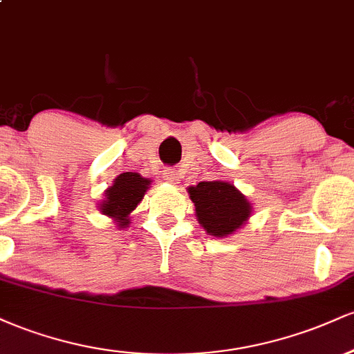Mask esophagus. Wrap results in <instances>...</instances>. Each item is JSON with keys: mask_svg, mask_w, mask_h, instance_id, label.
Wrapping results in <instances>:
<instances>
[{"mask_svg": "<svg viewBox=\"0 0 354 354\" xmlns=\"http://www.w3.org/2000/svg\"><path fill=\"white\" fill-rule=\"evenodd\" d=\"M163 178H165L166 183H171V185H176L178 178H180V176H178L176 169H173V168H165Z\"/></svg>", "mask_w": 354, "mask_h": 354, "instance_id": "obj_1", "label": "esophagus"}]
</instances>
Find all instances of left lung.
I'll return each instance as SVG.
<instances>
[{
    "label": "left lung",
    "instance_id": "obj_1",
    "mask_svg": "<svg viewBox=\"0 0 354 354\" xmlns=\"http://www.w3.org/2000/svg\"><path fill=\"white\" fill-rule=\"evenodd\" d=\"M198 221L213 236L233 234L250 218L251 206L231 183L201 181L188 189Z\"/></svg>",
    "mask_w": 354,
    "mask_h": 354
}]
</instances>
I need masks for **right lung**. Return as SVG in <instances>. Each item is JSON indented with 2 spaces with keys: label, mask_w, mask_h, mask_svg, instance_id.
<instances>
[{
  "label": "right lung",
  "mask_w": 354,
  "mask_h": 354,
  "mask_svg": "<svg viewBox=\"0 0 354 354\" xmlns=\"http://www.w3.org/2000/svg\"><path fill=\"white\" fill-rule=\"evenodd\" d=\"M149 180L138 173H123L116 178L111 188L106 191V200L101 205V211L108 216L118 219L123 228L128 223V214L143 200Z\"/></svg>",
  "instance_id": "add662e5"
}]
</instances>
